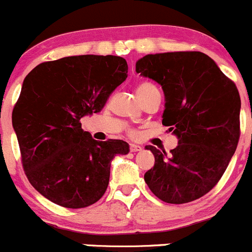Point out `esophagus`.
<instances>
[{
	"instance_id": "1",
	"label": "esophagus",
	"mask_w": 252,
	"mask_h": 252,
	"mask_svg": "<svg viewBox=\"0 0 252 252\" xmlns=\"http://www.w3.org/2000/svg\"><path fill=\"white\" fill-rule=\"evenodd\" d=\"M142 149V147L141 146H138V144H134V143H131L129 144V151L131 152H138V151H141Z\"/></svg>"
}]
</instances>
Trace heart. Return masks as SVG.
<instances>
[{"label": "heart", "mask_w": 252, "mask_h": 252, "mask_svg": "<svg viewBox=\"0 0 252 252\" xmlns=\"http://www.w3.org/2000/svg\"><path fill=\"white\" fill-rule=\"evenodd\" d=\"M149 88H153V86H152V84H148V83L139 84L138 88H137V93H138V92H142V91H147V89H149Z\"/></svg>", "instance_id": "1"}]
</instances>
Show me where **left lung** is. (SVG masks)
Returning a JSON list of instances; mask_svg holds the SVG:
<instances>
[{
    "label": "left lung",
    "mask_w": 252,
    "mask_h": 252,
    "mask_svg": "<svg viewBox=\"0 0 252 252\" xmlns=\"http://www.w3.org/2000/svg\"><path fill=\"white\" fill-rule=\"evenodd\" d=\"M136 72L161 86V123L179 139L170 154L146 147L156 163L144 181L166 203L202 197L221 178L238 146L241 101L235 84L200 51L146 55L136 62Z\"/></svg>",
    "instance_id": "left-lung-1"
}]
</instances>
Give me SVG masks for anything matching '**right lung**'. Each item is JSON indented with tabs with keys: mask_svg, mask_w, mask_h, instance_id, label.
<instances>
[{
	"mask_svg": "<svg viewBox=\"0 0 252 252\" xmlns=\"http://www.w3.org/2000/svg\"><path fill=\"white\" fill-rule=\"evenodd\" d=\"M127 68L120 56L79 55L42 62L24 78L12 124L27 178L51 202L95 203L108 189L111 160L129 152L121 139H93L79 121L101 111Z\"/></svg>",
	"mask_w": 252,
	"mask_h": 252,
	"instance_id": "add662e5",
	"label": "right lung"
}]
</instances>
